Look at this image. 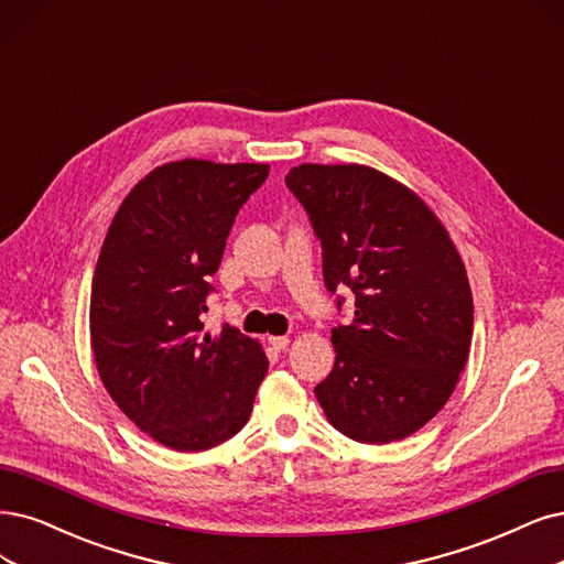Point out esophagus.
Returning a JSON list of instances; mask_svg holds the SVG:
<instances>
[{"label":"esophagus","mask_w":564,"mask_h":564,"mask_svg":"<svg viewBox=\"0 0 564 564\" xmlns=\"http://www.w3.org/2000/svg\"><path fill=\"white\" fill-rule=\"evenodd\" d=\"M269 344H271V348H274V350H285V346L290 344V339L288 337H269Z\"/></svg>","instance_id":"obj_1"}]
</instances>
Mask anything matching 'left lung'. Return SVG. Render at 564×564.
<instances>
[{"label":"left lung","mask_w":564,"mask_h":564,"mask_svg":"<svg viewBox=\"0 0 564 564\" xmlns=\"http://www.w3.org/2000/svg\"><path fill=\"white\" fill-rule=\"evenodd\" d=\"M285 185L321 241L325 288L356 295V318L332 329L337 358L316 398L350 440H404L442 411L467 362L465 264L423 199L377 170L302 164Z\"/></svg>","instance_id":"left-lung-1"}]
</instances>
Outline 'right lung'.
Listing matches in <instances>:
<instances>
[{"label": "right lung", "mask_w": 564, "mask_h": 564, "mask_svg": "<svg viewBox=\"0 0 564 564\" xmlns=\"http://www.w3.org/2000/svg\"><path fill=\"white\" fill-rule=\"evenodd\" d=\"M267 164L181 160L124 197L93 276L90 339L104 388L128 419L174 451L235 436L267 373L260 344L225 323L204 335L225 241Z\"/></svg>", "instance_id": "add662e5"}]
</instances>
